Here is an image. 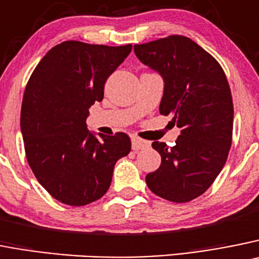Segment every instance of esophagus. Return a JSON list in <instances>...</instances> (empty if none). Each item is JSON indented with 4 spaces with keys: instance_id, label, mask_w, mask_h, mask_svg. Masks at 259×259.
<instances>
[{
    "instance_id": "34e87169",
    "label": "esophagus",
    "mask_w": 259,
    "mask_h": 259,
    "mask_svg": "<svg viewBox=\"0 0 259 259\" xmlns=\"http://www.w3.org/2000/svg\"><path fill=\"white\" fill-rule=\"evenodd\" d=\"M149 145H150V144H149L148 141H145V140L140 139V137H132V149H134L135 151L149 148Z\"/></svg>"
}]
</instances>
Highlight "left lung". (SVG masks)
Listing matches in <instances>:
<instances>
[{"instance_id": "1", "label": "left lung", "mask_w": 259, "mask_h": 259, "mask_svg": "<svg viewBox=\"0 0 259 259\" xmlns=\"http://www.w3.org/2000/svg\"><path fill=\"white\" fill-rule=\"evenodd\" d=\"M141 63L164 79L159 111L172 115L181 134L176 145L154 141L160 167L146 175L155 195L187 203L209 189L227 160L232 142L234 104L222 66L185 35L135 45Z\"/></svg>"}]
</instances>
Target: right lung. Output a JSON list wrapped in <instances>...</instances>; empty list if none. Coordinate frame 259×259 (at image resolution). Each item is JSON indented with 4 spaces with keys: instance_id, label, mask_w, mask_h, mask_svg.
I'll use <instances>...</instances> for the list:
<instances>
[{
    "instance_id": "right-lung-1",
    "label": "right lung",
    "mask_w": 259,
    "mask_h": 259,
    "mask_svg": "<svg viewBox=\"0 0 259 259\" xmlns=\"http://www.w3.org/2000/svg\"><path fill=\"white\" fill-rule=\"evenodd\" d=\"M131 50L61 42L28 80L20 113L25 155L38 182L61 203L80 207L100 199L117 160L131 151L128 135L99 139L86 124L89 109L103 100L106 79Z\"/></svg>"
}]
</instances>
